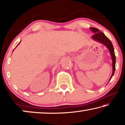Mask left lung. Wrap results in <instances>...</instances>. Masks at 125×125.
I'll return each instance as SVG.
<instances>
[{
    "label": "left lung",
    "mask_w": 125,
    "mask_h": 125,
    "mask_svg": "<svg viewBox=\"0 0 125 125\" xmlns=\"http://www.w3.org/2000/svg\"><path fill=\"white\" fill-rule=\"evenodd\" d=\"M90 29L92 30L93 32H94L95 34L92 36V39L97 42H100V43L103 44L106 47L108 48L112 58V61H113V73L110 78V80L113 77L115 71V63H116V57L114 52V48L113 47V44L111 42L108 38L105 35L104 33L102 32H100V30L99 29L95 28V27H90ZM109 83V82H108Z\"/></svg>",
    "instance_id": "left-lung-1"
}]
</instances>
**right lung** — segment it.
Here are the masks:
<instances>
[{
	"label": "right lung",
	"instance_id": "1",
	"mask_svg": "<svg viewBox=\"0 0 125 125\" xmlns=\"http://www.w3.org/2000/svg\"><path fill=\"white\" fill-rule=\"evenodd\" d=\"M20 42H21V41H20ZM20 42H19V43H20ZM19 44H18V45H17V46H18V45H19ZM17 46H16V47H17ZM16 47H15V48H16ZM13 51H14V50H13Z\"/></svg>",
	"mask_w": 125,
	"mask_h": 125
}]
</instances>
